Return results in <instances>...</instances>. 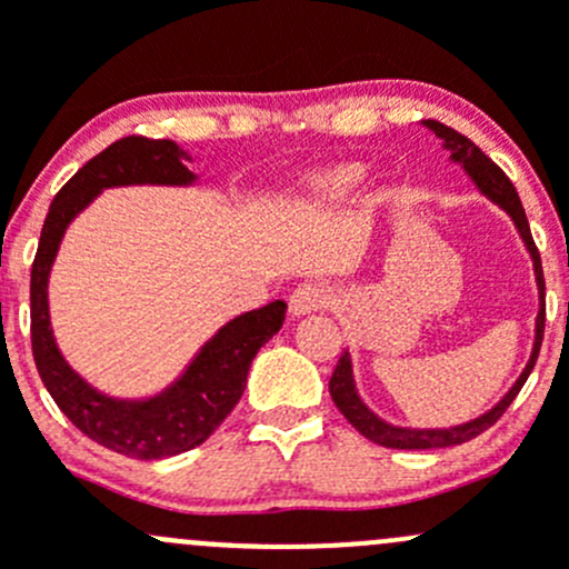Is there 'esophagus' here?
Here are the masks:
<instances>
[{"mask_svg": "<svg viewBox=\"0 0 569 569\" xmlns=\"http://www.w3.org/2000/svg\"><path fill=\"white\" fill-rule=\"evenodd\" d=\"M321 306H325V289H319L317 283L297 286L289 297V313L295 319L308 317V313H313Z\"/></svg>", "mask_w": 569, "mask_h": 569, "instance_id": "34e87169", "label": "esophagus"}]
</instances>
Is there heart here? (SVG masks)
<instances>
[{"label":"heart","instance_id":"b5f03b06","mask_svg":"<svg viewBox=\"0 0 569 569\" xmlns=\"http://www.w3.org/2000/svg\"><path fill=\"white\" fill-rule=\"evenodd\" d=\"M366 178V164L360 162H338L325 164V168L308 170L300 178H295L286 198V209L297 220H311V217H325L330 211L341 209L355 192L360 189Z\"/></svg>","mask_w":569,"mask_h":569}]
</instances>
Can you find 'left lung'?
Returning a JSON list of instances; mask_svg holds the SVG:
<instances>
[{"label": "left lung", "mask_w": 569, "mask_h": 569, "mask_svg": "<svg viewBox=\"0 0 569 569\" xmlns=\"http://www.w3.org/2000/svg\"><path fill=\"white\" fill-rule=\"evenodd\" d=\"M429 131L440 140L443 151L449 153L451 164H460V168L468 173L473 187L479 189V194H485L490 203H496L498 209L507 211L509 220L515 222V231L520 233L523 239V248L529 252L531 267H533V283H537V319H533V343H531V355L526 360L523 371H520L518 380L512 382L507 393L485 410L481 416L470 418V421L462 423H451V427H401V423L386 421L382 416H377L369 405L363 401V396L358 391V382H355V369H352V355L349 349H343L341 360H338L336 371L330 377V396L336 401L338 410L343 412L349 423L358 429L363 438L375 440L377 446H386V449H405V451H423V449H449V446H460L473 440L476 435H481L485 429H490L498 418L503 416L509 405H512L515 396L520 393L523 382L529 380L533 363H537L539 347H542V330H545V280H542V261H539L537 244L531 239V228L529 220H526L523 203L518 198V189L512 187L503 170L492 162L490 157L481 153L479 146L468 140V137L455 131L451 126L438 123V120H421Z\"/></svg>", "instance_id": "8db88e82"}]
</instances>
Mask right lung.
<instances>
[{
	"instance_id": "right-lung-1",
	"label": "right lung",
	"mask_w": 569,
	"mask_h": 569,
	"mask_svg": "<svg viewBox=\"0 0 569 569\" xmlns=\"http://www.w3.org/2000/svg\"><path fill=\"white\" fill-rule=\"evenodd\" d=\"M189 162L192 157L173 140L123 137L112 142L54 194L32 263V355L46 391L79 432L137 460H162L203 443L242 399L252 358L286 319L283 300L228 319L170 386L137 399L99 391L60 352L51 327L49 278L68 226L104 189L194 187L200 178L187 168Z\"/></svg>"
}]
</instances>
